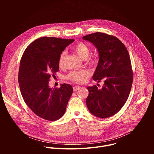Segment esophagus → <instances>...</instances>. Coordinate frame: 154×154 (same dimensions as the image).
I'll use <instances>...</instances> for the list:
<instances>
[{"label":"esophagus","mask_w":154,"mask_h":154,"mask_svg":"<svg viewBox=\"0 0 154 154\" xmlns=\"http://www.w3.org/2000/svg\"><path fill=\"white\" fill-rule=\"evenodd\" d=\"M80 88V86H73V90L74 91H76L78 90H79Z\"/></svg>","instance_id":"obj_1"}]
</instances>
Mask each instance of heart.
<instances>
[{
	"mask_svg": "<svg viewBox=\"0 0 154 154\" xmlns=\"http://www.w3.org/2000/svg\"><path fill=\"white\" fill-rule=\"evenodd\" d=\"M74 51L77 53L79 56L82 58L85 59L86 63L91 66H95L97 63V58L94 57H89L91 53L90 47L83 42H79L77 43L73 47ZM66 56V52H63L59 57L58 65L60 68H62L64 65V60ZM90 72L86 70L74 71L71 72L68 75L67 79L75 83H83L86 78L89 77Z\"/></svg>",
	"mask_w": 154,
	"mask_h": 154,
	"instance_id": "1",
	"label": "heart"
}]
</instances>
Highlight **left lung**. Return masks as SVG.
Masks as SVG:
<instances>
[{
    "mask_svg": "<svg viewBox=\"0 0 154 154\" xmlns=\"http://www.w3.org/2000/svg\"><path fill=\"white\" fill-rule=\"evenodd\" d=\"M92 42L99 54L93 79L104 85L87 87L86 105L94 116L106 118L116 114L125 103L133 82V70L128 51L116 36L96 32L83 37Z\"/></svg>",
    "mask_w": 154,
    "mask_h": 154,
    "instance_id": "1",
    "label": "left lung"
}]
</instances>
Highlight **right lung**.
I'll list each match as a JSON object with an SVG mask.
<instances>
[{
    "label": "right lung",
    "mask_w": 154,
    "mask_h": 154,
    "mask_svg": "<svg viewBox=\"0 0 154 154\" xmlns=\"http://www.w3.org/2000/svg\"><path fill=\"white\" fill-rule=\"evenodd\" d=\"M74 41L41 37L30 44L21 57L18 82L22 96L31 110L44 119L54 121L61 118L73 93L71 85L52 89L49 83L59 71L60 54Z\"/></svg>",
    "instance_id": "1"
}]
</instances>
